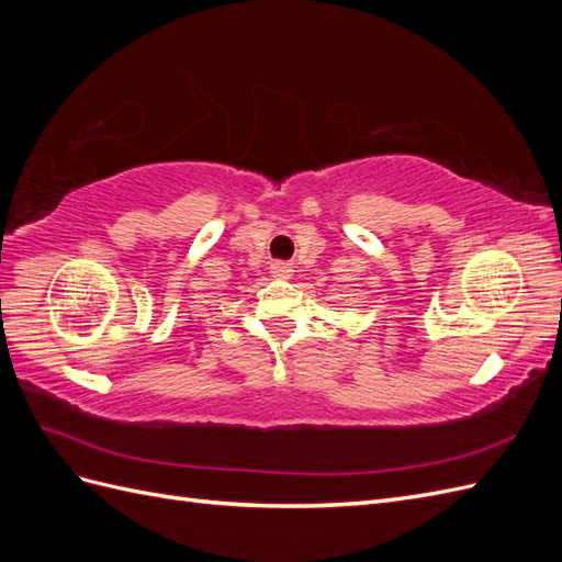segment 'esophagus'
Returning a JSON list of instances; mask_svg holds the SVG:
<instances>
[{"mask_svg": "<svg viewBox=\"0 0 562 562\" xmlns=\"http://www.w3.org/2000/svg\"><path fill=\"white\" fill-rule=\"evenodd\" d=\"M269 269H271V274L279 277V279H288V277H293V267L288 265V262H274V265H271Z\"/></svg>", "mask_w": 562, "mask_h": 562, "instance_id": "34e87169", "label": "esophagus"}]
</instances>
